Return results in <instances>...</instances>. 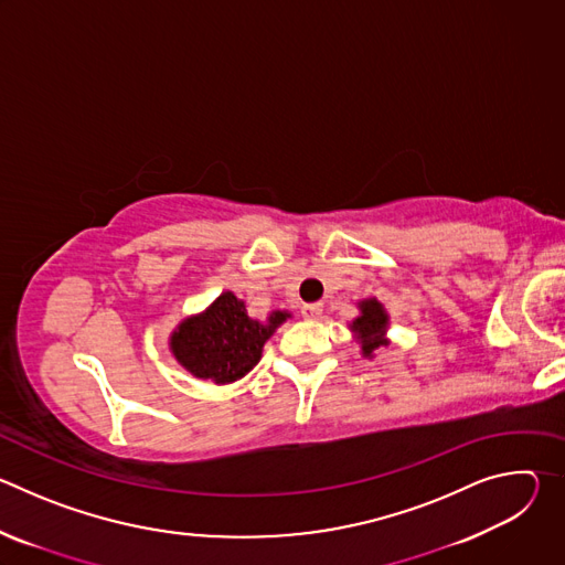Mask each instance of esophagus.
Returning a JSON list of instances; mask_svg holds the SVG:
<instances>
[{
    "label": "esophagus",
    "instance_id": "1",
    "mask_svg": "<svg viewBox=\"0 0 565 565\" xmlns=\"http://www.w3.org/2000/svg\"><path fill=\"white\" fill-rule=\"evenodd\" d=\"M301 315H303L306 319H319V315H321V303H306V306L301 308Z\"/></svg>",
    "mask_w": 565,
    "mask_h": 565
}]
</instances>
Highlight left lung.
Returning <instances> with one entry per match:
<instances>
[{
	"label": "left lung",
	"mask_w": 565,
	"mask_h": 565,
	"mask_svg": "<svg viewBox=\"0 0 565 565\" xmlns=\"http://www.w3.org/2000/svg\"><path fill=\"white\" fill-rule=\"evenodd\" d=\"M358 310H360V315L351 321L349 329H351L355 342L360 344L362 358L373 360L377 349L391 344L386 338L391 319H388V312L382 306V301H377V297L358 301Z\"/></svg>",
	"instance_id": "obj_1"
}]
</instances>
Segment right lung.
<instances>
[{"label": "right lung", "mask_w": 565, "mask_h": 565, "mask_svg": "<svg viewBox=\"0 0 565 565\" xmlns=\"http://www.w3.org/2000/svg\"><path fill=\"white\" fill-rule=\"evenodd\" d=\"M290 317L288 310H273L266 319H255L244 299L223 290L203 312L179 321L170 351L190 375L218 386L232 384L259 364L264 344Z\"/></svg>", "instance_id": "right-lung-1"}]
</instances>
